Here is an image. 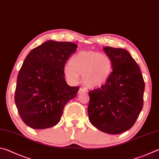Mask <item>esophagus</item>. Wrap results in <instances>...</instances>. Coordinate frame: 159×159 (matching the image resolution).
<instances>
[{"instance_id":"34e87169","label":"esophagus","mask_w":159,"mask_h":159,"mask_svg":"<svg viewBox=\"0 0 159 159\" xmlns=\"http://www.w3.org/2000/svg\"><path fill=\"white\" fill-rule=\"evenodd\" d=\"M86 92V89L83 88H80L79 90V93H85Z\"/></svg>"}]
</instances>
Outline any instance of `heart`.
<instances>
[{"label":"heart","mask_w":159,"mask_h":159,"mask_svg":"<svg viewBox=\"0 0 159 159\" xmlns=\"http://www.w3.org/2000/svg\"><path fill=\"white\" fill-rule=\"evenodd\" d=\"M112 68V61L108 55L96 51L83 50L71 57L70 64L64 67V73L71 83H76L80 76H83L86 87L95 89L107 82Z\"/></svg>","instance_id":"b5f03b06"}]
</instances>
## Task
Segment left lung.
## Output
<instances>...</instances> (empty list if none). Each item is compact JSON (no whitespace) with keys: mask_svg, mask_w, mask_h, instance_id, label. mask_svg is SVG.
<instances>
[{"mask_svg":"<svg viewBox=\"0 0 159 159\" xmlns=\"http://www.w3.org/2000/svg\"><path fill=\"white\" fill-rule=\"evenodd\" d=\"M112 71L105 84L88 92L90 123L99 130L116 134L130 129L143 107L144 81L138 64L127 50L104 47Z\"/></svg>","mask_w":159,"mask_h":159,"instance_id":"obj_1","label":"left lung"}]
</instances>
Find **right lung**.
I'll return each instance as SVG.
<instances>
[{"label":"right lung","instance_id":"1","mask_svg":"<svg viewBox=\"0 0 159 159\" xmlns=\"http://www.w3.org/2000/svg\"><path fill=\"white\" fill-rule=\"evenodd\" d=\"M78 45L48 41L34 48L19 71L15 102L19 114L33 129H45L60 122L64 107L76 98L79 87H71L64 69Z\"/></svg>","mask_w":159,"mask_h":159}]
</instances>
